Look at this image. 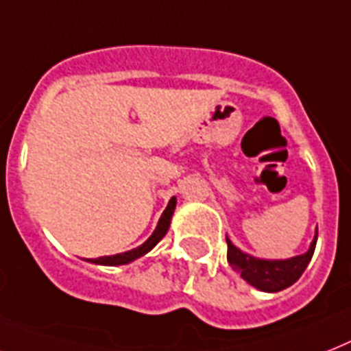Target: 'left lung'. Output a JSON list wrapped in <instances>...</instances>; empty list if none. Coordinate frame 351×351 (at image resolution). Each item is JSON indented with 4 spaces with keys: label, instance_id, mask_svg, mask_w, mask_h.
<instances>
[{
    "label": "left lung",
    "instance_id": "8db88e82",
    "mask_svg": "<svg viewBox=\"0 0 351 351\" xmlns=\"http://www.w3.org/2000/svg\"><path fill=\"white\" fill-rule=\"evenodd\" d=\"M225 240H227V261L236 272H240L247 283L263 292H279V290L289 289L290 285H294L301 278L306 265L314 256L317 234L304 254L294 256L290 259L254 258L247 252H241L236 245H232L229 236H225Z\"/></svg>",
    "mask_w": 351,
    "mask_h": 351
}]
</instances>
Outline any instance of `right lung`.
Wrapping results in <instances>:
<instances>
[{
  "mask_svg": "<svg viewBox=\"0 0 351 351\" xmlns=\"http://www.w3.org/2000/svg\"><path fill=\"white\" fill-rule=\"evenodd\" d=\"M175 207H176V198L173 196L167 204L166 210L162 213L160 220H158V225H156V229L153 230V234L147 238L141 247H136L133 250H128V252H121V254H115V256H102V258H97V259H88V261H92V263L97 265H110V267H117V265H126L131 263V261H135L138 259L141 256L147 254L153 247H155L158 241L166 236L167 229H169V223H171V218H173V213H175Z\"/></svg>",
  "mask_w": 351,
  "mask_h": 351,
  "instance_id": "obj_1",
  "label": "right lung"
}]
</instances>
